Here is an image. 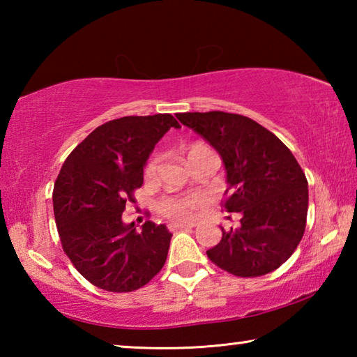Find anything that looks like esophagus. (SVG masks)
<instances>
[{
  "instance_id": "1",
  "label": "esophagus",
  "mask_w": 357,
  "mask_h": 357,
  "mask_svg": "<svg viewBox=\"0 0 357 357\" xmlns=\"http://www.w3.org/2000/svg\"><path fill=\"white\" fill-rule=\"evenodd\" d=\"M189 228H192V225H183V223H170V225H168V229H170V231H179V229H189Z\"/></svg>"
}]
</instances>
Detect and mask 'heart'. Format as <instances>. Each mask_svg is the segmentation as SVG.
Instances as JSON below:
<instances>
[{
	"label": "heart",
	"instance_id": "obj_1",
	"mask_svg": "<svg viewBox=\"0 0 357 357\" xmlns=\"http://www.w3.org/2000/svg\"><path fill=\"white\" fill-rule=\"evenodd\" d=\"M206 151H211V149L202 143L189 144V146L185 148L187 160H190L192 157H195L202 153H206ZM159 160H160L159 155H154L153 159H149L146 168H144V176L146 178L154 176L157 172V167H159ZM198 206H200V200L195 197H165L159 202V213L170 220L187 222L195 217Z\"/></svg>",
	"mask_w": 357,
	"mask_h": 357
}]
</instances>
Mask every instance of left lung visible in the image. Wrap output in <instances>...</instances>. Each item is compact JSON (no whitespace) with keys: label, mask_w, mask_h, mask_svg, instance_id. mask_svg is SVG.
Returning <instances> with one entry per match:
<instances>
[{"label":"left lung","mask_w":357,"mask_h":357,"mask_svg":"<svg viewBox=\"0 0 357 357\" xmlns=\"http://www.w3.org/2000/svg\"><path fill=\"white\" fill-rule=\"evenodd\" d=\"M178 119L220 154L228 189L223 208L241 227L223 229L208 258L236 277L269 274L293 255L305 231L309 184L285 144L257 121L225 112L179 113Z\"/></svg>","instance_id":"8db88e82"}]
</instances>
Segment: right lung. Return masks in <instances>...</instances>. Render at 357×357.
Returning a JSON list of instances; mask_svg holds the SVG:
<instances>
[{
    "mask_svg": "<svg viewBox=\"0 0 357 357\" xmlns=\"http://www.w3.org/2000/svg\"><path fill=\"white\" fill-rule=\"evenodd\" d=\"M181 126L170 113L124 116L94 129L68 155L53 189L66 255L84 279L112 293L142 288L164 268L173 234L146 220L126 225V203L143 184L155 143Z\"/></svg>",
    "mask_w": 357,
    "mask_h": 357,
    "instance_id": "obj_1",
    "label": "right lung"
}]
</instances>
